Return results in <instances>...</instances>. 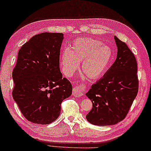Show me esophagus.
I'll list each match as a JSON object with an SVG mask.
<instances>
[{
    "label": "esophagus",
    "instance_id": "obj_1",
    "mask_svg": "<svg viewBox=\"0 0 151 151\" xmlns=\"http://www.w3.org/2000/svg\"><path fill=\"white\" fill-rule=\"evenodd\" d=\"M86 85L85 84L76 85L74 86L73 89V95L75 97L79 98L83 95V91H85Z\"/></svg>",
    "mask_w": 151,
    "mask_h": 151
}]
</instances>
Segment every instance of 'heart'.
Masks as SVG:
<instances>
[{"label": "heart", "mask_w": 151, "mask_h": 151, "mask_svg": "<svg viewBox=\"0 0 151 151\" xmlns=\"http://www.w3.org/2000/svg\"><path fill=\"white\" fill-rule=\"evenodd\" d=\"M109 46L97 39L79 38L73 42L71 50L66 49L61 55L64 73L71 76L82 62V72L91 79L100 78L105 73L112 59Z\"/></svg>", "instance_id": "b5f03b06"}]
</instances>
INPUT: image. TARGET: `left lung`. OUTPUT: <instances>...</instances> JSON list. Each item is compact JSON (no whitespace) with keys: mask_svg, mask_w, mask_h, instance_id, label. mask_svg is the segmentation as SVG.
<instances>
[{"mask_svg":"<svg viewBox=\"0 0 151 151\" xmlns=\"http://www.w3.org/2000/svg\"><path fill=\"white\" fill-rule=\"evenodd\" d=\"M114 38L117 47L115 62L86 93L93 106L86 119L93 125H112L123 121L138 92L134 54L124 42Z\"/></svg>","mask_w":151,"mask_h":151,"instance_id":"obj_1","label":"left lung"}]
</instances>
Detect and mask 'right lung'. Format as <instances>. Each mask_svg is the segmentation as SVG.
Masks as SVG:
<instances>
[{
    "label": "right lung",
    "instance_id": "1",
    "mask_svg": "<svg viewBox=\"0 0 151 151\" xmlns=\"http://www.w3.org/2000/svg\"><path fill=\"white\" fill-rule=\"evenodd\" d=\"M62 33L42 32L21 47L12 76L13 98L27 120L47 125L60 116L73 87L60 70Z\"/></svg>",
    "mask_w": 151,
    "mask_h": 151
}]
</instances>
